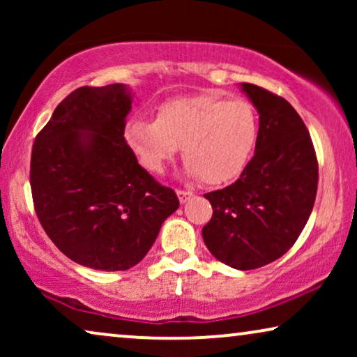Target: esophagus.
Segmentation results:
<instances>
[{
    "instance_id": "34e87169",
    "label": "esophagus",
    "mask_w": 357,
    "mask_h": 357,
    "mask_svg": "<svg viewBox=\"0 0 357 357\" xmlns=\"http://www.w3.org/2000/svg\"><path fill=\"white\" fill-rule=\"evenodd\" d=\"M177 197L180 199V203H187L188 199L193 197V192H190V190H177Z\"/></svg>"
}]
</instances>
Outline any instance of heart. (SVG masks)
Wrapping results in <instances>:
<instances>
[{"mask_svg":"<svg viewBox=\"0 0 357 357\" xmlns=\"http://www.w3.org/2000/svg\"><path fill=\"white\" fill-rule=\"evenodd\" d=\"M258 133L260 121L252 102L203 92L162 102L155 120L128 121L125 139L149 172L162 174L182 146L187 174L221 185L247 169Z\"/></svg>","mask_w":357,"mask_h":357,"instance_id":"obj_1","label":"heart"}]
</instances>
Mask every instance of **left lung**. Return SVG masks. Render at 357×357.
Listing matches in <instances>:
<instances>
[{
	"label": "left lung",
	"instance_id": "obj_1",
	"mask_svg": "<svg viewBox=\"0 0 357 357\" xmlns=\"http://www.w3.org/2000/svg\"><path fill=\"white\" fill-rule=\"evenodd\" d=\"M260 114L255 154L236 182L204 198L213 218L203 241L219 261L255 270L294 245L315 203L319 162L309 130L289 102L242 82Z\"/></svg>",
	"mask_w": 357,
	"mask_h": 357
}]
</instances>
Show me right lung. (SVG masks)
<instances>
[{
  "mask_svg": "<svg viewBox=\"0 0 357 357\" xmlns=\"http://www.w3.org/2000/svg\"><path fill=\"white\" fill-rule=\"evenodd\" d=\"M131 97L125 84L77 87L32 146L38 221L68 258L92 270L123 271L139 263L180 204L126 144Z\"/></svg>",
  "mask_w": 357,
  "mask_h": 357,
  "instance_id": "1",
  "label": "right lung"
}]
</instances>
